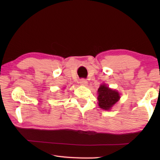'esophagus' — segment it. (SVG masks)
<instances>
[{
    "label": "esophagus",
    "instance_id": "1",
    "mask_svg": "<svg viewBox=\"0 0 160 160\" xmlns=\"http://www.w3.org/2000/svg\"><path fill=\"white\" fill-rule=\"evenodd\" d=\"M80 84L82 85H87V84H88V81H87L85 79H84V78H82V79L80 80Z\"/></svg>",
    "mask_w": 160,
    "mask_h": 160
}]
</instances>
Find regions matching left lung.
<instances>
[{"instance_id":"obj_1","label":"left lung","mask_w":160,"mask_h":160,"mask_svg":"<svg viewBox=\"0 0 160 160\" xmlns=\"http://www.w3.org/2000/svg\"><path fill=\"white\" fill-rule=\"evenodd\" d=\"M99 106L102 109L109 110L120 99L118 92L112 90L105 85H102L98 89Z\"/></svg>"}]
</instances>
